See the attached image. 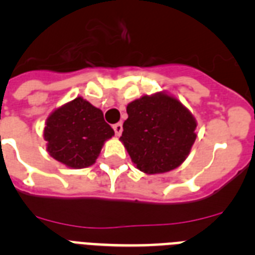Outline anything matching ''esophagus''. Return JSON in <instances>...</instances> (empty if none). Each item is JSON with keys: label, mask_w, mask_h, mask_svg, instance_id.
Segmentation results:
<instances>
[{"label": "esophagus", "mask_w": 255, "mask_h": 255, "mask_svg": "<svg viewBox=\"0 0 255 255\" xmlns=\"http://www.w3.org/2000/svg\"><path fill=\"white\" fill-rule=\"evenodd\" d=\"M114 130H115V134L117 135V136H120L121 132H123V124L121 123H117L114 125Z\"/></svg>", "instance_id": "obj_1"}]
</instances>
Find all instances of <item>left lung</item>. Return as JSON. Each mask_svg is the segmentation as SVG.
<instances>
[{
  "mask_svg": "<svg viewBox=\"0 0 255 255\" xmlns=\"http://www.w3.org/2000/svg\"><path fill=\"white\" fill-rule=\"evenodd\" d=\"M126 112L120 139L139 170L167 172L185 161L197 123L179 101L161 93L144 96L129 103Z\"/></svg>",
  "mask_w": 255,
  "mask_h": 255,
  "instance_id": "obj_1",
  "label": "left lung"
}]
</instances>
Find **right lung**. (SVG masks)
<instances>
[{
  "instance_id": "obj_1",
  "label": "right lung",
  "mask_w": 255,
  "mask_h": 255,
  "mask_svg": "<svg viewBox=\"0 0 255 255\" xmlns=\"http://www.w3.org/2000/svg\"><path fill=\"white\" fill-rule=\"evenodd\" d=\"M114 134L100 108L80 97L56 110L44 128L49 154L73 168L93 164L103 143Z\"/></svg>"
}]
</instances>
